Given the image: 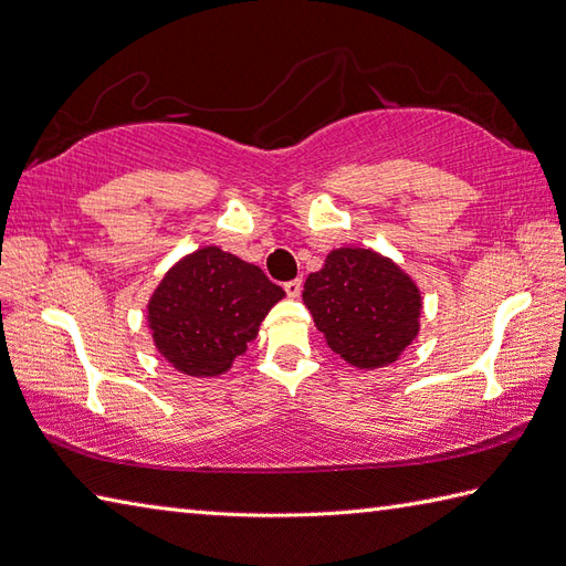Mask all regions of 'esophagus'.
<instances>
[{
    "label": "esophagus",
    "mask_w": 566,
    "mask_h": 566,
    "mask_svg": "<svg viewBox=\"0 0 566 566\" xmlns=\"http://www.w3.org/2000/svg\"><path fill=\"white\" fill-rule=\"evenodd\" d=\"M284 292H286V296H290V298H296L298 294H302V280L286 282V284H284Z\"/></svg>",
    "instance_id": "1"
}]
</instances>
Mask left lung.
Segmentation results:
<instances>
[{
  "mask_svg": "<svg viewBox=\"0 0 566 566\" xmlns=\"http://www.w3.org/2000/svg\"><path fill=\"white\" fill-rule=\"evenodd\" d=\"M304 304L333 353L359 369L394 363L418 335L420 292L379 252L340 248L308 274Z\"/></svg>",
  "mask_w": 566,
  "mask_h": 566,
  "instance_id": "obj_1",
  "label": "left lung"
}]
</instances>
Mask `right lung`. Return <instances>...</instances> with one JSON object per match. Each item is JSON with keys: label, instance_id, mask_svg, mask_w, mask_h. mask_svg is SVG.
I'll list each match as a JSON object with an SVG mask.
<instances>
[{"label": "right lung", "instance_id": "add662e5", "mask_svg": "<svg viewBox=\"0 0 566 566\" xmlns=\"http://www.w3.org/2000/svg\"><path fill=\"white\" fill-rule=\"evenodd\" d=\"M284 296L260 268L209 245L179 260L148 302L158 353L189 377H219Z\"/></svg>", "mask_w": 566, "mask_h": 566}]
</instances>
